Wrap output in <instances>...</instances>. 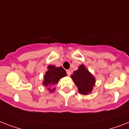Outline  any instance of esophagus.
<instances>
[{
    "label": "esophagus",
    "instance_id": "34e87169",
    "mask_svg": "<svg viewBox=\"0 0 129 129\" xmlns=\"http://www.w3.org/2000/svg\"><path fill=\"white\" fill-rule=\"evenodd\" d=\"M66 72H67V74H68V75H71V71H70V70H67V71H66Z\"/></svg>",
    "mask_w": 129,
    "mask_h": 129
}]
</instances>
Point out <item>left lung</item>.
<instances>
[{
  "label": "left lung",
  "instance_id": "left-lung-1",
  "mask_svg": "<svg viewBox=\"0 0 129 129\" xmlns=\"http://www.w3.org/2000/svg\"><path fill=\"white\" fill-rule=\"evenodd\" d=\"M71 77L77 87L79 93L81 95H87L93 90L95 79L84 65H80L78 70L74 72Z\"/></svg>",
  "mask_w": 129,
  "mask_h": 129
}]
</instances>
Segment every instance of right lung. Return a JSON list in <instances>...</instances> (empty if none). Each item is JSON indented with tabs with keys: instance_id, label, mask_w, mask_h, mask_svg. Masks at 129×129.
<instances>
[{
	"instance_id": "obj_1",
	"label": "right lung",
	"mask_w": 129,
	"mask_h": 129,
	"mask_svg": "<svg viewBox=\"0 0 129 129\" xmlns=\"http://www.w3.org/2000/svg\"><path fill=\"white\" fill-rule=\"evenodd\" d=\"M48 70L46 72V74L44 76L43 85L48 87L50 92L54 91L55 89L52 87L55 84L58 83V81L61 77L66 76V72L62 67L57 68L55 66L50 65L48 66Z\"/></svg>"
}]
</instances>
